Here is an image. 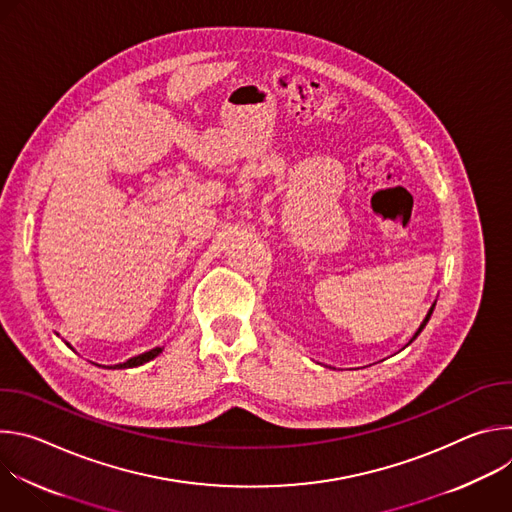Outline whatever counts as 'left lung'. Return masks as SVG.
Listing matches in <instances>:
<instances>
[{
    "label": "left lung",
    "mask_w": 512,
    "mask_h": 512,
    "mask_svg": "<svg viewBox=\"0 0 512 512\" xmlns=\"http://www.w3.org/2000/svg\"><path fill=\"white\" fill-rule=\"evenodd\" d=\"M433 308H435V302H433V304H431V308H429V312H427V316H425V318H423V322H421V324H419V328H417V332H415V334H413V338H411V340H409V342H407V344H405V346H409V344H411V342H413V340H415V338H417V336H419V334H421V330H423V328H425V324H427V322H429V318H431V314H433ZM405 346H403V348H405Z\"/></svg>",
    "instance_id": "left-lung-1"
}]
</instances>
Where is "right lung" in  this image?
<instances>
[{"mask_svg": "<svg viewBox=\"0 0 512 512\" xmlns=\"http://www.w3.org/2000/svg\"><path fill=\"white\" fill-rule=\"evenodd\" d=\"M66 346L68 348H72L68 342H66ZM75 350V348H72ZM164 350V346H156V348H152V350H148V352H143V354H137V356H131V358H127L125 362H119V364H111V367H105L103 364V369H133V367H139V364H145V362H150V360H154L160 352ZM97 367H101V364H97Z\"/></svg>", "mask_w": 512, "mask_h": 512, "instance_id": "obj_1", "label": "right lung"}]
</instances>
